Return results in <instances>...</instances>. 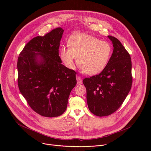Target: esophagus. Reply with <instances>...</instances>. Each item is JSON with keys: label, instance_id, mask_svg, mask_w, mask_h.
I'll return each mask as SVG.
<instances>
[{"label": "esophagus", "instance_id": "34e87169", "mask_svg": "<svg viewBox=\"0 0 151 151\" xmlns=\"http://www.w3.org/2000/svg\"><path fill=\"white\" fill-rule=\"evenodd\" d=\"M76 79H77V84L78 85H80L82 83V78L78 76H76Z\"/></svg>", "mask_w": 151, "mask_h": 151}]
</instances>
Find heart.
<instances>
[{
	"mask_svg": "<svg viewBox=\"0 0 151 151\" xmlns=\"http://www.w3.org/2000/svg\"><path fill=\"white\" fill-rule=\"evenodd\" d=\"M68 47H63L60 50V57L64 65L69 69H74L78 58L81 70L90 75L101 72L112 54L109 42L86 33L72 35L68 40Z\"/></svg>",
	"mask_w": 151,
	"mask_h": 151,
	"instance_id": "heart-1",
	"label": "heart"
}]
</instances>
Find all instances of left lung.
Wrapping results in <instances>:
<instances>
[{"mask_svg":"<svg viewBox=\"0 0 151 151\" xmlns=\"http://www.w3.org/2000/svg\"><path fill=\"white\" fill-rule=\"evenodd\" d=\"M114 51L104 69L99 75L85 78L89 110L98 116L117 111L130 91L133 77L130 55L116 37L108 36Z\"/></svg>","mask_w":151,"mask_h":151,"instance_id":"obj_1","label":"left lung"}]
</instances>
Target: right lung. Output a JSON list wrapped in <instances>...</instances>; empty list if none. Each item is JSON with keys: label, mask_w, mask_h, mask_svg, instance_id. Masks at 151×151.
I'll return each mask as SVG.
<instances>
[{"label": "right lung", "mask_w": 151, "mask_h": 151, "mask_svg": "<svg viewBox=\"0 0 151 151\" xmlns=\"http://www.w3.org/2000/svg\"><path fill=\"white\" fill-rule=\"evenodd\" d=\"M64 30L56 28L44 36L30 40L17 61L19 90L31 108L45 117L65 112L76 72L61 64L58 55Z\"/></svg>", "instance_id": "obj_1"}]
</instances>
